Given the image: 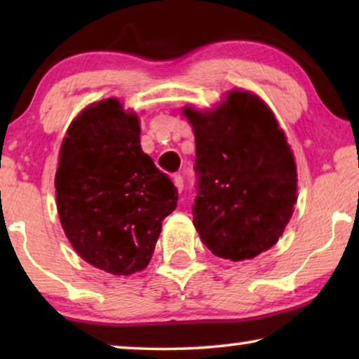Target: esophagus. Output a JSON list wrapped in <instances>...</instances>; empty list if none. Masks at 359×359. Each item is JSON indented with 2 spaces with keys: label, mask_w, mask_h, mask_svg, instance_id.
<instances>
[{
  "label": "esophagus",
  "mask_w": 359,
  "mask_h": 359,
  "mask_svg": "<svg viewBox=\"0 0 359 359\" xmlns=\"http://www.w3.org/2000/svg\"><path fill=\"white\" fill-rule=\"evenodd\" d=\"M174 185H175V188H177L179 191L184 190V177H182L180 174L174 175Z\"/></svg>",
  "instance_id": "obj_1"
}]
</instances>
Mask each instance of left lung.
I'll return each mask as SVG.
<instances>
[{"instance_id": "1", "label": "left lung", "mask_w": 359, "mask_h": 359, "mask_svg": "<svg viewBox=\"0 0 359 359\" xmlns=\"http://www.w3.org/2000/svg\"><path fill=\"white\" fill-rule=\"evenodd\" d=\"M196 142L193 224L218 258L252 259L283 234L297 174L283 130L263 101L233 90L212 112L184 109Z\"/></svg>"}]
</instances>
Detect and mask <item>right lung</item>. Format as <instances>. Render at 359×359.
<instances>
[{"label":"right lung","instance_id":"right-lung-1","mask_svg":"<svg viewBox=\"0 0 359 359\" xmlns=\"http://www.w3.org/2000/svg\"><path fill=\"white\" fill-rule=\"evenodd\" d=\"M135 112L115 98L77 115L63 139L55 175L66 238L81 257L114 276L150 263L177 188L141 147Z\"/></svg>","mask_w":359,"mask_h":359}]
</instances>
